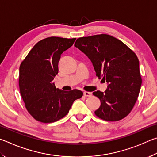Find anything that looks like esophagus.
Masks as SVG:
<instances>
[{"label": "esophagus", "instance_id": "34e87169", "mask_svg": "<svg viewBox=\"0 0 157 157\" xmlns=\"http://www.w3.org/2000/svg\"><path fill=\"white\" fill-rule=\"evenodd\" d=\"M83 95L85 96V97H90V96H92V93L86 91L83 92Z\"/></svg>", "mask_w": 157, "mask_h": 157}]
</instances>
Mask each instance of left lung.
<instances>
[{
	"label": "left lung",
	"mask_w": 157,
	"mask_h": 157,
	"mask_svg": "<svg viewBox=\"0 0 157 157\" xmlns=\"http://www.w3.org/2000/svg\"><path fill=\"white\" fill-rule=\"evenodd\" d=\"M74 46L91 60L96 76L108 83L104 93L93 92L101 101L95 114L107 121H117L128 116L142 83L135 53L122 41L108 34L79 38Z\"/></svg>",
	"instance_id": "1"
}]
</instances>
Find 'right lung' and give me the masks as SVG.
I'll return each instance as SVG.
<instances>
[{
    "label": "right lung",
    "mask_w": 157,
    "mask_h": 157,
    "mask_svg": "<svg viewBox=\"0 0 157 157\" xmlns=\"http://www.w3.org/2000/svg\"><path fill=\"white\" fill-rule=\"evenodd\" d=\"M76 38L52 36L33 47L19 68V88L25 108L34 119L42 123H53L67 114L74 101L83 92L78 90L56 89L54 78L59 72L60 55Z\"/></svg>",
    "instance_id": "right-lung-1"
}]
</instances>
